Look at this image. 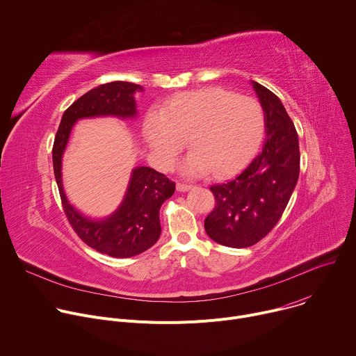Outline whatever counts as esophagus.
I'll use <instances>...</instances> for the list:
<instances>
[{
    "instance_id": "obj_1",
    "label": "esophagus",
    "mask_w": 356,
    "mask_h": 356,
    "mask_svg": "<svg viewBox=\"0 0 356 356\" xmlns=\"http://www.w3.org/2000/svg\"><path fill=\"white\" fill-rule=\"evenodd\" d=\"M176 187H177V190H179V191H187V190L193 188L194 186H193L191 183H181V181H179Z\"/></svg>"
}]
</instances>
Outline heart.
<instances>
[{"instance_id":"1","label":"heart","mask_w":356,"mask_h":356,"mask_svg":"<svg viewBox=\"0 0 356 356\" xmlns=\"http://www.w3.org/2000/svg\"><path fill=\"white\" fill-rule=\"evenodd\" d=\"M264 131L259 101L222 87L181 92L166 108H150L143 121L145 139L165 169L175 166L190 138L193 150L181 166L187 176L236 173L257 152Z\"/></svg>"}]
</instances>
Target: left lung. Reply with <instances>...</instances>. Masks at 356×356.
<instances>
[{"label":"left lung","instance_id":"1","mask_svg":"<svg viewBox=\"0 0 356 356\" xmlns=\"http://www.w3.org/2000/svg\"><path fill=\"white\" fill-rule=\"evenodd\" d=\"M265 111L266 142L261 154L232 180L210 187L216 207L204 220L207 235L229 248H248L265 238L282 218L300 173L294 124L282 101L252 81Z\"/></svg>","mask_w":356,"mask_h":356}]
</instances>
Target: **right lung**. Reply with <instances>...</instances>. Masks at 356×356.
Segmentation results:
<instances>
[{
  "label": "right lung",
  "instance_id": "1",
  "mask_svg": "<svg viewBox=\"0 0 356 356\" xmlns=\"http://www.w3.org/2000/svg\"><path fill=\"white\" fill-rule=\"evenodd\" d=\"M140 86L113 81L90 90L65 111L55 136L52 158L63 211L77 236L90 248L113 258H131L154 246L161 236L159 210L173 195L176 184L152 168H136L121 207L107 220L91 221L74 210L62 187V155L74 122L86 117L136 114L134 92Z\"/></svg>",
  "mask_w": 356,
  "mask_h": 356
}]
</instances>
